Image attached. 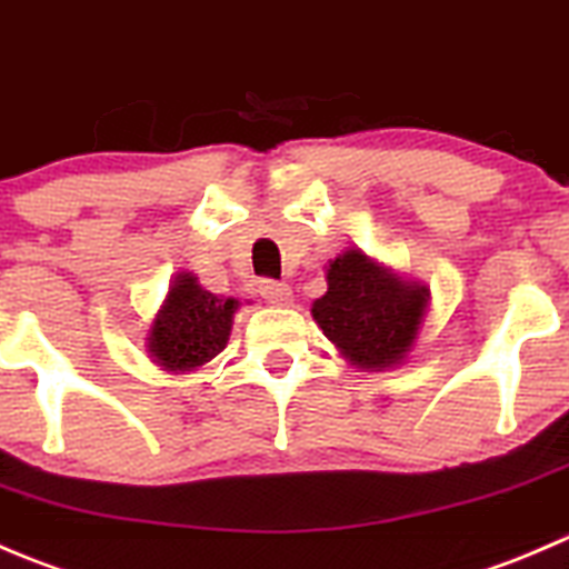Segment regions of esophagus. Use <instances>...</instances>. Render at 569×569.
I'll list each match as a JSON object with an SVG mask.
<instances>
[{
  "instance_id": "esophagus-1",
  "label": "esophagus",
  "mask_w": 569,
  "mask_h": 569,
  "mask_svg": "<svg viewBox=\"0 0 569 569\" xmlns=\"http://www.w3.org/2000/svg\"><path fill=\"white\" fill-rule=\"evenodd\" d=\"M260 292L268 303H279V307H284V303L292 301L290 287L284 282H273V279H266V282L260 284Z\"/></svg>"
}]
</instances>
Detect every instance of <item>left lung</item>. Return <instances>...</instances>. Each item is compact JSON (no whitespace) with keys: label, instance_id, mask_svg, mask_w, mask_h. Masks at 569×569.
I'll return each mask as SVG.
<instances>
[{"label":"left lung","instance_id":"8db88e82","mask_svg":"<svg viewBox=\"0 0 569 569\" xmlns=\"http://www.w3.org/2000/svg\"><path fill=\"white\" fill-rule=\"evenodd\" d=\"M326 284L312 318L342 357L365 370L401 365L429 309V287L398 277L359 249L329 262Z\"/></svg>","mask_w":569,"mask_h":569}]
</instances>
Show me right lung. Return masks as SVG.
Instances as JSON below:
<instances>
[{"label": "right lung", "instance_id": "add662e5", "mask_svg": "<svg viewBox=\"0 0 569 569\" xmlns=\"http://www.w3.org/2000/svg\"><path fill=\"white\" fill-rule=\"evenodd\" d=\"M238 307V298L204 290L193 273H177L146 337L149 357L173 373L201 368L227 348Z\"/></svg>", "mask_w": 569, "mask_h": 569}]
</instances>
